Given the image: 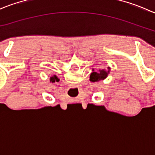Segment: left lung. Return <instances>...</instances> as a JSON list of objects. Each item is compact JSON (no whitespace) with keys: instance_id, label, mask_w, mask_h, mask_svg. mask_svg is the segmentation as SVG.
I'll use <instances>...</instances> for the list:
<instances>
[{"instance_id":"1","label":"left lung","mask_w":155,"mask_h":155,"mask_svg":"<svg viewBox=\"0 0 155 155\" xmlns=\"http://www.w3.org/2000/svg\"><path fill=\"white\" fill-rule=\"evenodd\" d=\"M109 71H110V68H108V70H105L103 69V70H100L97 72L93 71L91 73L90 81L95 82H99L101 80H104V79L107 77L108 74L109 73Z\"/></svg>"}]
</instances>
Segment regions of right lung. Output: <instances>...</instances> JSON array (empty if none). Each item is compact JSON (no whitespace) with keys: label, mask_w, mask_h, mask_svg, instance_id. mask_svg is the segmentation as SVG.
Masks as SVG:
<instances>
[{"label":"right lung","mask_w":155,"mask_h":155,"mask_svg":"<svg viewBox=\"0 0 155 155\" xmlns=\"http://www.w3.org/2000/svg\"><path fill=\"white\" fill-rule=\"evenodd\" d=\"M55 81H56V82H58V81H59L58 78L56 76H51V78H50V82H54Z\"/></svg>","instance_id":"add662e5"}]
</instances>
